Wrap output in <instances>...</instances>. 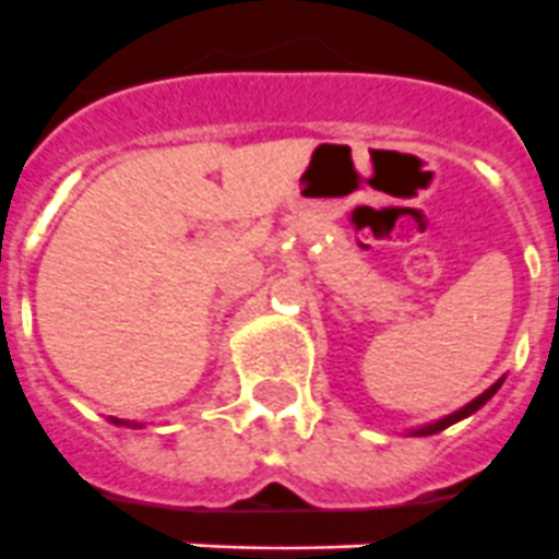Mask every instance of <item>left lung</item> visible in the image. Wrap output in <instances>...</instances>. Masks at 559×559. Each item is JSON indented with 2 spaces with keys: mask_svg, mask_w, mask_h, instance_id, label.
Masks as SVG:
<instances>
[{
  "mask_svg": "<svg viewBox=\"0 0 559 559\" xmlns=\"http://www.w3.org/2000/svg\"><path fill=\"white\" fill-rule=\"evenodd\" d=\"M501 383H503V378H498L496 383H492V386L487 389V392H481V394H478L476 400H471V403H467V406H462V408H459V412L448 414V417L437 419V423H428V426H423V428H414V431H408V433H412V437H431V433L445 431L448 426H453V423H459V419H464V417H471V414H476L478 408H481L484 403H487V400H490L492 394L498 392V389H501Z\"/></svg>",
  "mask_w": 559,
  "mask_h": 559,
  "instance_id": "1",
  "label": "left lung"
}]
</instances>
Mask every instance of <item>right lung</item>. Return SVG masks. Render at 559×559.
Masks as SVG:
<instances>
[{"label": "right lung", "mask_w": 559, "mask_h": 559, "mask_svg": "<svg viewBox=\"0 0 559 559\" xmlns=\"http://www.w3.org/2000/svg\"><path fill=\"white\" fill-rule=\"evenodd\" d=\"M111 423H114V426H131V428H142L140 423H128V419H117V417H111Z\"/></svg>", "instance_id": "right-lung-1"}]
</instances>
